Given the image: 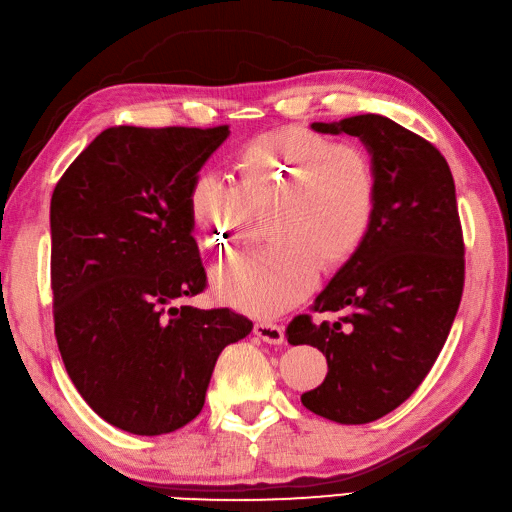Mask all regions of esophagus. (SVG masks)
I'll list each match as a JSON object with an SVG mask.
<instances>
[{
  "label": "esophagus",
  "instance_id": "1",
  "mask_svg": "<svg viewBox=\"0 0 512 512\" xmlns=\"http://www.w3.org/2000/svg\"><path fill=\"white\" fill-rule=\"evenodd\" d=\"M254 333L256 336L263 340V342H269V344H280L285 340V331L280 325H274V322H256L254 325Z\"/></svg>",
  "mask_w": 512,
  "mask_h": 512
}]
</instances>
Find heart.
I'll use <instances>...</instances> for the list:
<instances>
[{
  "mask_svg": "<svg viewBox=\"0 0 512 512\" xmlns=\"http://www.w3.org/2000/svg\"><path fill=\"white\" fill-rule=\"evenodd\" d=\"M236 181L198 172L187 190L203 245L225 252L245 232L249 210L269 207V243L218 269V294L249 314L271 316L314 285L316 269L347 260L367 238L378 205V174L358 143H333L302 128L263 134L234 161Z\"/></svg>",
  "mask_w": 512,
  "mask_h": 512,
  "instance_id": "obj_1",
  "label": "heart"
}]
</instances>
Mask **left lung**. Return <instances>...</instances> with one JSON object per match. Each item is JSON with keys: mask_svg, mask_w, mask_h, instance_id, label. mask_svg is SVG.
<instances>
[{"mask_svg": "<svg viewBox=\"0 0 512 512\" xmlns=\"http://www.w3.org/2000/svg\"><path fill=\"white\" fill-rule=\"evenodd\" d=\"M358 137L378 174V205L362 245L311 309L340 311L329 325L302 314L289 344L327 358V378L302 404L340 424H367L411 398L448 338L464 289V238L451 168L440 150L380 114L311 123Z\"/></svg>", "mask_w": 512, "mask_h": 512, "instance_id": "obj_1", "label": "left lung"}]
</instances>
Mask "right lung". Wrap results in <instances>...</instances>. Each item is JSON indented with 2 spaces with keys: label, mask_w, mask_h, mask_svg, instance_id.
I'll return each mask as SVG.
<instances>
[{
  "label": "right lung",
  "mask_w": 512,
  "mask_h": 512,
  "mask_svg": "<svg viewBox=\"0 0 512 512\" xmlns=\"http://www.w3.org/2000/svg\"><path fill=\"white\" fill-rule=\"evenodd\" d=\"M229 137L218 128L103 130L50 201L52 316L81 398L134 435H163L201 413L214 364L252 320L174 307L207 276L187 190Z\"/></svg>",
  "instance_id": "obj_1"
}]
</instances>
